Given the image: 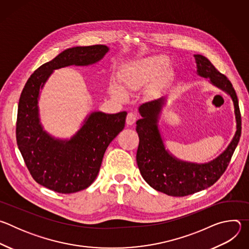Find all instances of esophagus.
I'll return each instance as SVG.
<instances>
[{
    "mask_svg": "<svg viewBox=\"0 0 249 249\" xmlns=\"http://www.w3.org/2000/svg\"><path fill=\"white\" fill-rule=\"evenodd\" d=\"M137 119H138V116H137L136 113L129 112L128 115H127V118H126V123H127V125L131 126V125H133L137 121Z\"/></svg>",
    "mask_w": 249,
    "mask_h": 249,
    "instance_id": "esophagus-1",
    "label": "esophagus"
}]
</instances>
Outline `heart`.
I'll list each match as a JSON object with an SVG mask.
<instances>
[{
  "label": "heart",
  "instance_id": "obj_1",
  "mask_svg": "<svg viewBox=\"0 0 249 249\" xmlns=\"http://www.w3.org/2000/svg\"><path fill=\"white\" fill-rule=\"evenodd\" d=\"M155 61H140L133 64L127 71V73L122 77V82L126 90H124L117 83L110 84L111 93L119 98L124 99L126 92L136 90L143 85L151 76L153 72V66Z\"/></svg>",
  "mask_w": 249,
  "mask_h": 249
}]
</instances>
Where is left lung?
<instances>
[{"label":"left lung","mask_w":249,"mask_h":249,"mask_svg":"<svg viewBox=\"0 0 249 249\" xmlns=\"http://www.w3.org/2000/svg\"><path fill=\"white\" fill-rule=\"evenodd\" d=\"M197 75L227 92L232 99L236 121L235 134L228 148L215 160L205 163L189 162L171 155L163 144L159 118L165 98L160 97L142 104L139 112L142 119L136 124L139 135L137 164L145 181L157 191L169 196L183 197L212 186L226 171L241 134V117L238 99L231 83L220 73L206 57L194 55Z\"/></svg>","instance_id":"1"}]
</instances>
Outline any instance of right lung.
Instances as JSON below:
<instances>
[{
  "label": "right lung",
  "instance_id": "1",
  "mask_svg": "<svg viewBox=\"0 0 249 249\" xmlns=\"http://www.w3.org/2000/svg\"><path fill=\"white\" fill-rule=\"evenodd\" d=\"M108 50L105 45L66 49L35 71L20 94L16 132L18 147L33 179L55 192L75 193L94 181L106 149L125 127L127 112H91L70 140L56 139L40 123V89L54 70L94 64Z\"/></svg>",
  "mask_w": 249,
  "mask_h": 249
}]
</instances>
